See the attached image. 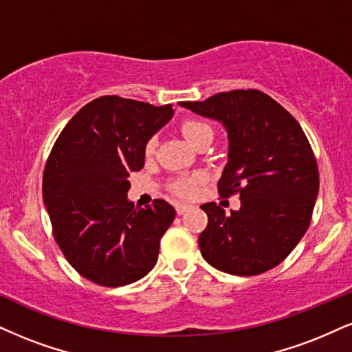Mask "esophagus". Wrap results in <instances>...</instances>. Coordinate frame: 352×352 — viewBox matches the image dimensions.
<instances>
[{
    "label": "esophagus",
    "mask_w": 352,
    "mask_h": 352,
    "mask_svg": "<svg viewBox=\"0 0 352 352\" xmlns=\"http://www.w3.org/2000/svg\"><path fill=\"white\" fill-rule=\"evenodd\" d=\"M190 209V206H188V204H176V212L177 215H183L186 214Z\"/></svg>",
    "instance_id": "esophagus-1"
}]
</instances>
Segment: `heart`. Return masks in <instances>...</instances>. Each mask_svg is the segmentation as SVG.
<instances>
[{"instance_id":"b5f03b06","label":"heart","mask_w":352,"mask_h":352,"mask_svg":"<svg viewBox=\"0 0 352 352\" xmlns=\"http://www.w3.org/2000/svg\"><path fill=\"white\" fill-rule=\"evenodd\" d=\"M179 130L194 146H197L204 138L214 135V130H212L210 124L204 122L201 119H184L183 122L179 124ZM155 150H156V140L155 138H148L145 143V146H143V153H145L146 158H150V156L155 155ZM201 181L202 179L199 175L179 176L171 181L169 189H171L173 194H176V196L179 197H194L197 194Z\"/></svg>"}]
</instances>
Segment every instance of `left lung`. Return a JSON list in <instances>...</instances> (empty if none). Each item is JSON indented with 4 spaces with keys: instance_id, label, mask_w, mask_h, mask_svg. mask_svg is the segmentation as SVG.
Segmentation results:
<instances>
[{
    "instance_id": "obj_1",
    "label": "left lung",
    "mask_w": 352,
    "mask_h": 352,
    "mask_svg": "<svg viewBox=\"0 0 352 352\" xmlns=\"http://www.w3.org/2000/svg\"><path fill=\"white\" fill-rule=\"evenodd\" d=\"M179 104L225 125L228 163L217 188L241 201L232 215L215 202L201 206L209 219L199 235L204 259L235 276L276 267L305 235L318 196V166L300 124L259 89Z\"/></svg>"
}]
</instances>
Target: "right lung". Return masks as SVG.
Returning <instances> with one entry per match:
<instances>
[{"mask_svg":"<svg viewBox=\"0 0 352 352\" xmlns=\"http://www.w3.org/2000/svg\"><path fill=\"white\" fill-rule=\"evenodd\" d=\"M173 107L101 96L65 125L42 179L52 233L67 261L104 287L132 284L153 269L176 210L163 199L135 209L127 177L145 163L143 146Z\"/></svg>","mask_w":352,"mask_h":352,"instance_id":"right-lung-1","label":"right lung"}]
</instances>
